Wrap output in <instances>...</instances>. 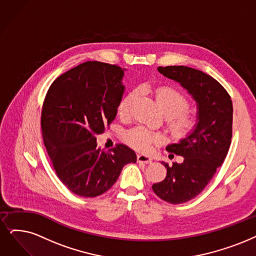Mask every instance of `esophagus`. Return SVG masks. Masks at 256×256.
<instances>
[{"instance_id":"34e87169","label":"esophagus","mask_w":256,"mask_h":256,"mask_svg":"<svg viewBox=\"0 0 256 256\" xmlns=\"http://www.w3.org/2000/svg\"><path fill=\"white\" fill-rule=\"evenodd\" d=\"M138 160L140 162H145V164H150L152 162V158L149 156H145V154H138Z\"/></svg>"}]
</instances>
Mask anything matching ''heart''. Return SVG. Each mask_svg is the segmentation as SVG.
<instances>
[{
	"label": "heart",
	"instance_id": "b5f03b06",
	"mask_svg": "<svg viewBox=\"0 0 256 256\" xmlns=\"http://www.w3.org/2000/svg\"><path fill=\"white\" fill-rule=\"evenodd\" d=\"M154 94L158 103L167 118H172V127L178 134H185L189 132L194 125L196 120L193 116L185 114L189 109V102L178 90L160 86L154 89ZM138 94V89H134L122 100L118 106V114L120 116H128L131 104ZM127 140L129 144L138 150H148L152 145L158 144L162 140V136L156 132L145 127H136L127 134Z\"/></svg>",
	"mask_w": 256,
	"mask_h": 256
}]
</instances>
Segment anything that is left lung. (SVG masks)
<instances>
[{
	"label": "left lung",
	"mask_w": 256,
	"mask_h": 256,
	"mask_svg": "<svg viewBox=\"0 0 256 256\" xmlns=\"http://www.w3.org/2000/svg\"><path fill=\"white\" fill-rule=\"evenodd\" d=\"M158 72L178 83L196 103V122L176 144L166 149L184 158L182 162H162L167 168L162 182L152 186L170 204L186 202L205 188L222 166L231 144L233 106L230 96L216 80L186 66L158 67Z\"/></svg>",
	"instance_id": "1"
}]
</instances>
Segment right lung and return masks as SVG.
I'll list each match as a JSON object with an SVG mask.
<instances>
[{
    "label": "right lung",
    "mask_w": 256,
    "mask_h": 256,
    "mask_svg": "<svg viewBox=\"0 0 256 256\" xmlns=\"http://www.w3.org/2000/svg\"><path fill=\"white\" fill-rule=\"evenodd\" d=\"M125 70L89 60L60 76L48 89L40 118L44 145L58 178L76 196L105 193L122 167L136 162L126 145L110 151L96 147V134L116 118Z\"/></svg>",
    "instance_id": "1"
}]
</instances>
